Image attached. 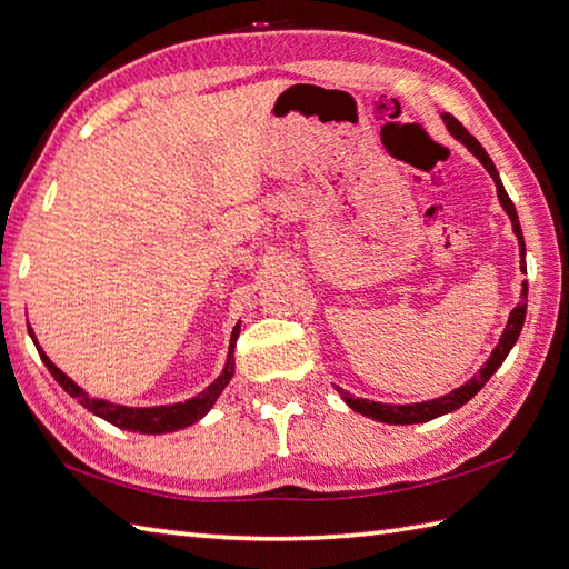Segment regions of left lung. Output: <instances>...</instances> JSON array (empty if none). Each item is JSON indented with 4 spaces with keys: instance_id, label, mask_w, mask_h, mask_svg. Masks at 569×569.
<instances>
[{
    "instance_id": "8db88e82",
    "label": "left lung",
    "mask_w": 569,
    "mask_h": 569,
    "mask_svg": "<svg viewBox=\"0 0 569 569\" xmlns=\"http://www.w3.org/2000/svg\"><path fill=\"white\" fill-rule=\"evenodd\" d=\"M443 123L448 131H451L453 138H458L460 143H463L470 153H473L480 163H483V168L490 173L492 183H496L498 188V200L502 210L508 212V218L512 222V232H516V238L520 242V270L525 272L528 267H525V240H522V230H520V220H518V212H516V206H512V200L508 198L506 188H502L500 183V176L496 166H492L490 156L486 153V148L480 146L473 136H470L463 126H460L456 118L451 113H443ZM525 312H528V282H522V297L518 307L512 309L510 317H508V325H506V331H502V337L498 341V347L492 349L490 359L480 367V371L476 373L473 379H468L463 386H458V389H453L451 393L446 396H438V399L433 401H421V403H406V406H396V403H379V401H369V399H353L351 393H347L345 389H337L341 393V399H345V403L349 406L351 411H357L361 416H369L373 418V421H381V423H393V426H406V423H426L431 421V418H438L443 413H451L456 409H460V406L468 403L473 396L483 389V386L488 383V379L492 377L500 369V363L506 361V357L510 353V349L516 347V341L520 337L522 331V325H525Z\"/></svg>"
}]
</instances>
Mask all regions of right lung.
<instances>
[{"mask_svg": "<svg viewBox=\"0 0 569 569\" xmlns=\"http://www.w3.org/2000/svg\"><path fill=\"white\" fill-rule=\"evenodd\" d=\"M31 339H34V331L29 329ZM240 337V321L234 325L232 329V337H230V351H228V361H224V369L220 377L212 381L206 391L192 396L188 401H180L173 406H151V409H133V406H121V403H111V401H103V399H91L89 393H86L79 383H73L67 373H63L59 367H53V361L47 357L41 347L34 345L39 349V357L41 361L47 363V369L51 371V377L61 383V389L67 391L69 396H73L83 409H89L93 416L103 418V421H109L118 428H126V431H136V433H170V431H180V428L192 426L196 421H200L202 416H206L212 403L218 401V396L224 391V386L230 383L232 373H234V341Z\"/></svg>", "mask_w": 569, "mask_h": 569, "instance_id": "add662e5", "label": "right lung"}]
</instances>
